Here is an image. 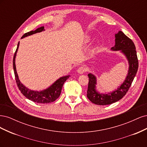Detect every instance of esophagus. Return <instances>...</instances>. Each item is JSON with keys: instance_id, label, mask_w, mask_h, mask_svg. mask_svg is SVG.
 Segmentation results:
<instances>
[{"instance_id": "34e87169", "label": "esophagus", "mask_w": 147, "mask_h": 147, "mask_svg": "<svg viewBox=\"0 0 147 147\" xmlns=\"http://www.w3.org/2000/svg\"><path fill=\"white\" fill-rule=\"evenodd\" d=\"M85 70H86L85 68H84L83 66H81V67H80L78 69L77 72L80 74H83L84 72H85Z\"/></svg>"}]
</instances>
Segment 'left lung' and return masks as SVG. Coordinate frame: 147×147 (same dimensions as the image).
I'll list each match as a JSON object with an SVG mask.
<instances>
[{
  "instance_id": "1",
  "label": "left lung",
  "mask_w": 147,
  "mask_h": 147,
  "mask_svg": "<svg viewBox=\"0 0 147 147\" xmlns=\"http://www.w3.org/2000/svg\"><path fill=\"white\" fill-rule=\"evenodd\" d=\"M115 45L111 48L112 51H119L125 56L129 64L126 77L123 83L114 91L106 93H100L96 90L97 78L94 74H88L89 83L87 97L93 104L99 105H110L122 99L129 90L136 77L139 63L134 42L122 31L115 34Z\"/></svg>"
}]
</instances>
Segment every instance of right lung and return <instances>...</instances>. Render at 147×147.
Returning a JSON list of instances; mask_svg holds the SVG:
<instances>
[{
	"instance_id": "add662e5",
	"label": "right lung",
	"mask_w": 147,
	"mask_h": 147,
	"mask_svg": "<svg viewBox=\"0 0 147 147\" xmlns=\"http://www.w3.org/2000/svg\"><path fill=\"white\" fill-rule=\"evenodd\" d=\"M44 30H45L44 27H40L39 28H37L36 30H31L30 32L24 34L23 36H22L21 38H23L24 37H26L28 36H29V35H31L38 32H41ZM19 45H20V42H18V43L17 48L15 53L14 57H13V70H14L16 84L18 86V88L20 90L21 92L27 99L32 100L33 102H37V103L48 104V103H50V102L55 101L59 97L63 84L69 78L70 75H66V76L60 77L59 78L57 79L56 81H55L54 83H53L51 86L45 89V90H43L42 91H34V90H30V89H29L28 88L26 87L24 84L20 82L18 75V74L16 72V65H15V58H16L18 50Z\"/></svg>"
}]
</instances>
